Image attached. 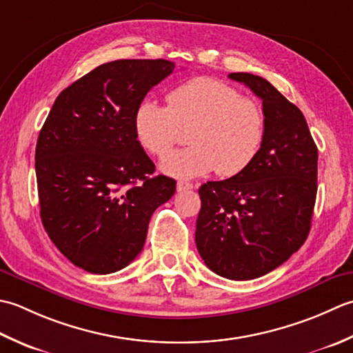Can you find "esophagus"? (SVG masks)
Instances as JSON below:
<instances>
[{
  "mask_svg": "<svg viewBox=\"0 0 353 353\" xmlns=\"http://www.w3.org/2000/svg\"><path fill=\"white\" fill-rule=\"evenodd\" d=\"M193 187H195V185H193L192 183H187V181H178V183H176V190H178V192L192 190Z\"/></svg>",
  "mask_w": 353,
  "mask_h": 353,
  "instance_id": "34e87169",
  "label": "esophagus"
}]
</instances>
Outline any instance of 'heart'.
Here are the masks:
<instances>
[{
    "mask_svg": "<svg viewBox=\"0 0 353 353\" xmlns=\"http://www.w3.org/2000/svg\"><path fill=\"white\" fill-rule=\"evenodd\" d=\"M168 106L143 100L134 114V132L143 149L165 157L189 128L191 146L164 158L161 170L195 178L216 170L233 176L254 161L265 137V116L256 100L218 79L196 77L170 90Z\"/></svg>",
    "mask_w": 353,
    "mask_h": 353,
    "instance_id": "obj_1",
    "label": "heart"
}]
</instances>
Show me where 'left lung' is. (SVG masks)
I'll return each mask as SVG.
<instances>
[{"mask_svg":"<svg viewBox=\"0 0 353 353\" xmlns=\"http://www.w3.org/2000/svg\"><path fill=\"white\" fill-rule=\"evenodd\" d=\"M262 99L265 137L250 166L199 187L196 248L230 280L276 270L303 245L317 196L319 149L299 108L263 77L228 74Z\"/></svg>","mask_w":353,"mask_h":353,"instance_id":"left-lung-1","label":"left lung"}]
</instances>
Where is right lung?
Wrapping results in <instances>:
<instances>
[{
  "instance_id": "right-lung-1",
  "label": "right lung",
  "mask_w": 353,
  "mask_h": 353,
  "mask_svg": "<svg viewBox=\"0 0 353 353\" xmlns=\"http://www.w3.org/2000/svg\"><path fill=\"white\" fill-rule=\"evenodd\" d=\"M175 63L108 62L54 100L36 143L41 219L71 263L110 274L143 250L152 213L174 196L175 179L155 166L134 132V114Z\"/></svg>"
}]
</instances>
